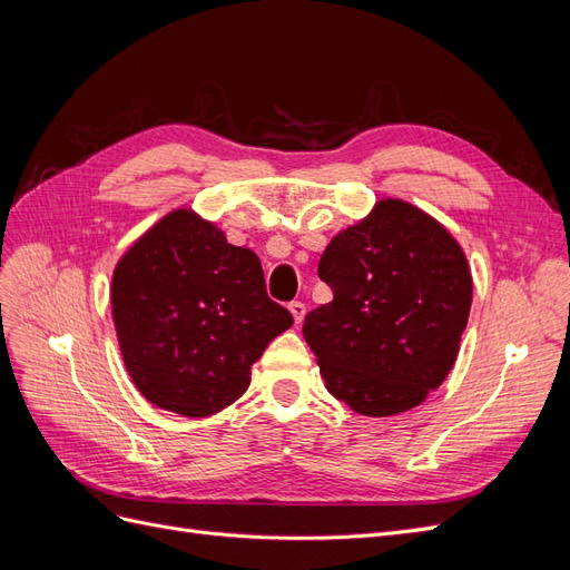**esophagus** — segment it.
I'll return each mask as SVG.
<instances>
[{"instance_id":"1","label":"esophagus","mask_w":570,"mask_h":570,"mask_svg":"<svg viewBox=\"0 0 570 570\" xmlns=\"http://www.w3.org/2000/svg\"><path fill=\"white\" fill-rule=\"evenodd\" d=\"M289 314H292V318H295L297 325H302V321L306 316V306L302 302H292L289 304Z\"/></svg>"}]
</instances>
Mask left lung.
<instances>
[{"instance_id":"left-lung-1","label":"left lung","mask_w":570,"mask_h":570,"mask_svg":"<svg viewBox=\"0 0 570 570\" xmlns=\"http://www.w3.org/2000/svg\"><path fill=\"white\" fill-rule=\"evenodd\" d=\"M327 302L304 318L327 392L361 416L428 400L459 356L473 299L471 266L440 220L385 197L340 230L318 262Z\"/></svg>"}]
</instances>
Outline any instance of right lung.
I'll list each match as a JSON object with an SVG mask.
<instances>
[{
  "label": "right lung",
  "mask_w": 570,
  "mask_h": 570,
  "mask_svg": "<svg viewBox=\"0 0 570 570\" xmlns=\"http://www.w3.org/2000/svg\"><path fill=\"white\" fill-rule=\"evenodd\" d=\"M111 316L135 387L187 419L239 400L254 361L295 323L266 295L258 256L193 209L168 212L118 258Z\"/></svg>",
  "instance_id": "1"
}]
</instances>
